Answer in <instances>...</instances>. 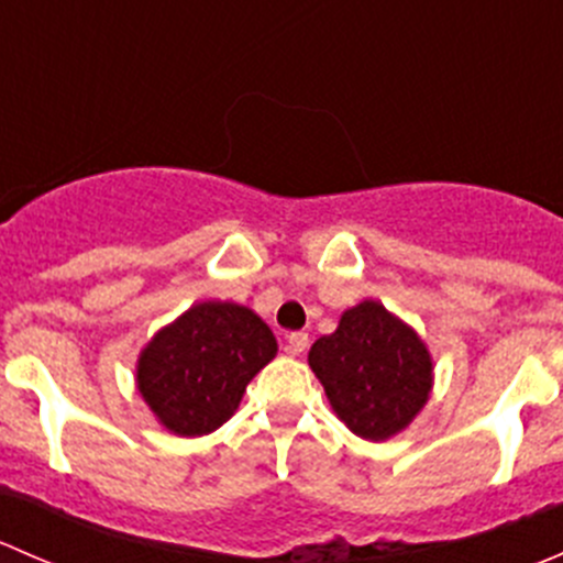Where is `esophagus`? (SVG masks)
<instances>
[{"instance_id": "34e87169", "label": "esophagus", "mask_w": 563, "mask_h": 563, "mask_svg": "<svg viewBox=\"0 0 563 563\" xmlns=\"http://www.w3.org/2000/svg\"><path fill=\"white\" fill-rule=\"evenodd\" d=\"M305 349H308V332L288 334V354H302Z\"/></svg>"}]
</instances>
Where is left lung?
Listing matches in <instances>:
<instances>
[{
  "instance_id": "8db88e82",
  "label": "left lung",
  "mask_w": 563,
  "mask_h": 563,
  "mask_svg": "<svg viewBox=\"0 0 563 563\" xmlns=\"http://www.w3.org/2000/svg\"><path fill=\"white\" fill-rule=\"evenodd\" d=\"M329 406L367 441L400 433L428 402L433 362L411 327L378 302L345 310L308 354Z\"/></svg>"
}]
</instances>
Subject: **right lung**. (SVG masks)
Here are the masks:
<instances>
[{
    "instance_id": "1",
    "label": "right lung",
    "mask_w": 563,
    "mask_h": 563,
    "mask_svg": "<svg viewBox=\"0 0 563 563\" xmlns=\"http://www.w3.org/2000/svg\"><path fill=\"white\" fill-rule=\"evenodd\" d=\"M275 354V334L253 310L201 302L141 351L139 391L172 433H212Z\"/></svg>"
}]
</instances>
